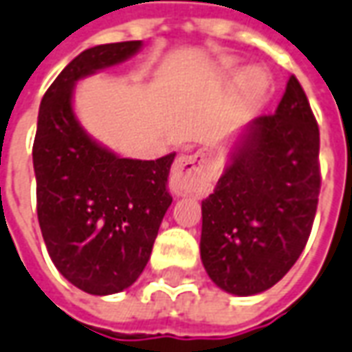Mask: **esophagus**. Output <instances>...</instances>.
Returning <instances> with one entry per match:
<instances>
[{"label":"esophagus","instance_id":"34e87169","mask_svg":"<svg viewBox=\"0 0 352 352\" xmlns=\"http://www.w3.org/2000/svg\"><path fill=\"white\" fill-rule=\"evenodd\" d=\"M214 177V166L210 162V156L204 152L185 154L177 157L171 169L169 185L177 196L200 192Z\"/></svg>","mask_w":352,"mask_h":352}]
</instances>
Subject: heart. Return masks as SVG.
Segmentation results:
<instances>
[{"label": "heart", "mask_w": 352, "mask_h": 352, "mask_svg": "<svg viewBox=\"0 0 352 352\" xmlns=\"http://www.w3.org/2000/svg\"><path fill=\"white\" fill-rule=\"evenodd\" d=\"M241 85L245 86L246 90H260L262 88V78H260V75H258L256 71H246L245 75H243V78H241Z\"/></svg>", "instance_id": "1"}]
</instances>
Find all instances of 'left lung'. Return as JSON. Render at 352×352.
Here are the masks:
<instances>
[{
  "mask_svg": "<svg viewBox=\"0 0 352 352\" xmlns=\"http://www.w3.org/2000/svg\"><path fill=\"white\" fill-rule=\"evenodd\" d=\"M320 131L295 75L276 113L239 136L214 192L202 200L200 256L231 295L274 287L307 246L320 195Z\"/></svg>",
  "mask_w": 352,
  "mask_h": 352,
  "instance_id": "8db88e82",
  "label": "left lung"
}]
</instances>
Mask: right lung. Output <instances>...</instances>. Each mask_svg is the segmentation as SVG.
Masks as SVG:
<instances>
[{"mask_svg": "<svg viewBox=\"0 0 352 352\" xmlns=\"http://www.w3.org/2000/svg\"><path fill=\"white\" fill-rule=\"evenodd\" d=\"M140 40L94 45L59 73L42 98L32 162L42 236L61 276L90 295L135 283L171 206L175 154L129 160L98 144L73 111L76 80L133 57Z\"/></svg>", "mask_w": 352, "mask_h": 352, "instance_id": "1", "label": "right lung"}]
</instances>
